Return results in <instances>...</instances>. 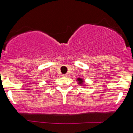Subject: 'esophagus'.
Returning a JSON list of instances; mask_svg holds the SVG:
<instances>
[{
    "label": "esophagus",
    "instance_id": "1",
    "mask_svg": "<svg viewBox=\"0 0 133 133\" xmlns=\"http://www.w3.org/2000/svg\"><path fill=\"white\" fill-rule=\"evenodd\" d=\"M62 76H63V77H67V76H68V74H63V75H62Z\"/></svg>",
    "mask_w": 133,
    "mask_h": 133
}]
</instances>
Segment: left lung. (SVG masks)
<instances>
[{"mask_svg": "<svg viewBox=\"0 0 133 133\" xmlns=\"http://www.w3.org/2000/svg\"><path fill=\"white\" fill-rule=\"evenodd\" d=\"M76 81L77 82V84H78L79 86L84 87V88H85L86 86V84L85 83V81L84 80V79L78 77V78H77V79H76Z\"/></svg>", "mask_w": 133, "mask_h": 133, "instance_id": "8db88e82", "label": "left lung"}]
</instances>
